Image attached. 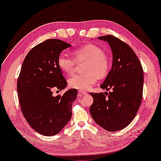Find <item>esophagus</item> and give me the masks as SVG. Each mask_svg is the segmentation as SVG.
Listing matches in <instances>:
<instances>
[{"label": "esophagus", "mask_w": 161, "mask_h": 161, "mask_svg": "<svg viewBox=\"0 0 161 161\" xmlns=\"http://www.w3.org/2000/svg\"><path fill=\"white\" fill-rule=\"evenodd\" d=\"M86 94V92H84V91H79V95H80V96L85 95Z\"/></svg>", "instance_id": "obj_1"}]
</instances>
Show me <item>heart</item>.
Wrapping results in <instances>:
<instances>
[{
  "mask_svg": "<svg viewBox=\"0 0 161 161\" xmlns=\"http://www.w3.org/2000/svg\"><path fill=\"white\" fill-rule=\"evenodd\" d=\"M74 58L62 53L57 58V64L68 75L75 72L76 63L86 61L84 75H76L69 80V85L74 89L85 91L95 85L97 79L104 78L109 70V58L100 47L94 44H86L73 52Z\"/></svg>",
  "mask_w": 161,
  "mask_h": 161,
  "instance_id": "obj_1",
  "label": "heart"
}]
</instances>
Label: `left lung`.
<instances>
[{"label": "left lung", "mask_w": 161, "mask_h": 161, "mask_svg": "<svg viewBox=\"0 0 161 161\" xmlns=\"http://www.w3.org/2000/svg\"><path fill=\"white\" fill-rule=\"evenodd\" d=\"M107 42L113 52L112 69L100 87L113 91L92 93V117L103 129L114 132L127 127L135 118L141 104L143 70L131 47L112 35L98 37Z\"/></svg>", "instance_id": "8db88e82"}]
</instances>
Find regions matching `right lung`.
Instances as JSON below:
<instances>
[{
    "label": "right lung",
    "instance_id": "add662e5",
    "mask_svg": "<svg viewBox=\"0 0 161 161\" xmlns=\"http://www.w3.org/2000/svg\"><path fill=\"white\" fill-rule=\"evenodd\" d=\"M71 44L58 39H47L27 53L17 81L20 107L29 125L45 136L57 134L71 117V106L77 90L70 89L53 96V90L67 85L57 64L63 50Z\"/></svg>",
    "mask_w": 161,
    "mask_h": 161
}]
</instances>
